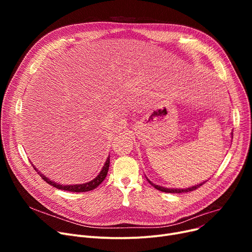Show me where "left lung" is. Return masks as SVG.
<instances>
[{"instance_id": "left-lung-1", "label": "left lung", "mask_w": 252, "mask_h": 252, "mask_svg": "<svg viewBox=\"0 0 252 252\" xmlns=\"http://www.w3.org/2000/svg\"><path fill=\"white\" fill-rule=\"evenodd\" d=\"M232 136H233V134H232ZM147 181L152 185V186H153L155 189L159 190V191H162V192H165V193H187V192H191V191L196 190L197 188H199L200 186H202V185L206 182V181H204V182H202V183H200V184H197V185H195V186H192V187H189V188H185V189H175V188H166V187H162V186H158V185H155V184H153L152 182H150V180H149L148 178H147Z\"/></svg>"}]
</instances>
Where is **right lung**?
I'll use <instances>...</instances> for the list:
<instances>
[{"mask_svg":"<svg viewBox=\"0 0 252 252\" xmlns=\"http://www.w3.org/2000/svg\"><path fill=\"white\" fill-rule=\"evenodd\" d=\"M109 164H110V157L108 156L107 159H106L101 171L99 173V175L95 178L93 179L92 181L88 182V183H85V184H76V185H61V184H58V183H55L53 182L52 180L46 178L45 175L39 173V170L36 169L34 166V169L37 171V174L42 177V179L44 181H46L48 184H50L51 186L55 187L57 189H60V190H64V191H69V192H88V191H91V190H94L95 188H97L99 185L104 181V179L106 178V176H107V173H108V169H109ZM33 165V164H32Z\"/></svg>","mask_w":252,"mask_h":252,"instance_id":"right-lung-1","label":"right lung"}]
</instances>
